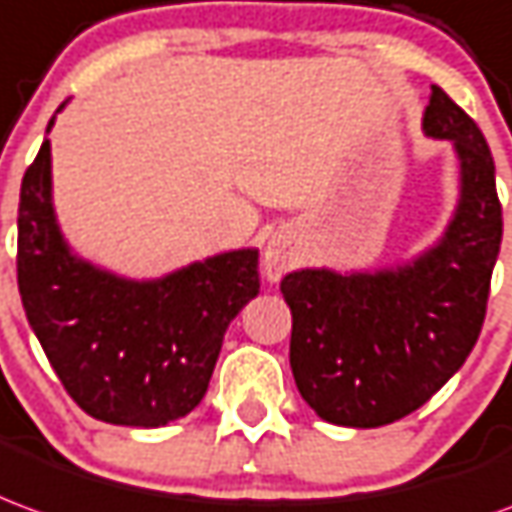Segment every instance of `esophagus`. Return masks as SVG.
<instances>
[{
	"label": "esophagus",
	"mask_w": 512,
	"mask_h": 512,
	"mask_svg": "<svg viewBox=\"0 0 512 512\" xmlns=\"http://www.w3.org/2000/svg\"><path fill=\"white\" fill-rule=\"evenodd\" d=\"M263 274L271 282H277L285 274V255L274 244H268L263 252Z\"/></svg>",
	"instance_id": "esophagus-1"
}]
</instances>
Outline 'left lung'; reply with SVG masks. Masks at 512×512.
<instances>
[{
    "label": "left lung",
    "mask_w": 512,
    "mask_h": 512,
    "mask_svg": "<svg viewBox=\"0 0 512 512\" xmlns=\"http://www.w3.org/2000/svg\"><path fill=\"white\" fill-rule=\"evenodd\" d=\"M424 132L452 141L460 160V199L441 241L405 266L352 274L302 268L280 282L293 316V380L330 424L368 430L410 416L480 338L502 246L491 149L438 85Z\"/></svg>",
    "instance_id": "obj_1"
}]
</instances>
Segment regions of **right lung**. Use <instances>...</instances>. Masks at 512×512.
<instances>
[{
  "mask_svg": "<svg viewBox=\"0 0 512 512\" xmlns=\"http://www.w3.org/2000/svg\"><path fill=\"white\" fill-rule=\"evenodd\" d=\"M16 268L27 321L63 388L88 416L121 427L188 416L205 396L230 321L260 291L257 249L141 282L74 255L52 205L49 141L21 180Z\"/></svg>",
  "mask_w": 512,
  "mask_h": 512,
  "instance_id": "add662e5",
  "label": "right lung"
}]
</instances>
